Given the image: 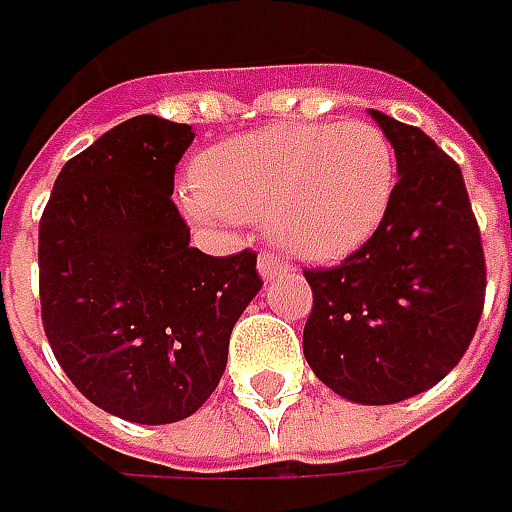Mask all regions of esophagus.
I'll list each match as a JSON object with an SVG mask.
<instances>
[{
	"label": "esophagus",
	"mask_w": 512,
	"mask_h": 512,
	"mask_svg": "<svg viewBox=\"0 0 512 512\" xmlns=\"http://www.w3.org/2000/svg\"><path fill=\"white\" fill-rule=\"evenodd\" d=\"M282 270H287V262L282 259V256H276V253H270V250L259 253V273H262L265 279L276 276V273H282Z\"/></svg>",
	"instance_id": "1"
}]
</instances>
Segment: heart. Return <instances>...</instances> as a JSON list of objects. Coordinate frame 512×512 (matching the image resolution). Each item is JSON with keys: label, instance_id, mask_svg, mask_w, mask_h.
<instances>
[{"label": "heart", "instance_id": "1", "mask_svg": "<svg viewBox=\"0 0 512 512\" xmlns=\"http://www.w3.org/2000/svg\"><path fill=\"white\" fill-rule=\"evenodd\" d=\"M396 187V153L379 125L287 122L202 153L182 196L202 225L267 222L307 259H333L379 227Z\"/></svg>", "mask_w": 512, "mask_h": 512}]
</instances>
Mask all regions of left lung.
<instances>
[{
  "label": "left lung",
  "mask_w": 512,
  "mask_h": 512,
  "mask_svg": "<svg viewBox=\"0 0 512 512\" xmlns=\"http://www.w3.org/2000/svg\"><path fill=\"white\" fill-rule=\"evenodd\" d=\"M370 116L393 142L399 182L359 250L305 270L313 310L302 344L333 393L396 404L459 364L482 319L487 267L462 168L424 130Z\"/></svg>",
  "instance_id": "8db88e82"
}]
</instances>
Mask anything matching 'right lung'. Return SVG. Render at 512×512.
Wrapping results in <instances>:
<instances>
[{"mask_svg": "<svg viewBox=\"0 0 512 512\" xmlns=\"http://www.w3.org/2000/svg\"><path fill=\"white\" fill-rule=\"evenodd\" d=\"M193 136L159 116L116 125L62 168L39 222L50 350L85 399L136 424L182 422L210 399L262 287L253 250L190 247L170 193Z\"/></svg>", "mask_w": 512, "mask_h": 512, "instance_id": "add662e5", "label": "right lung"}]
</instances>
